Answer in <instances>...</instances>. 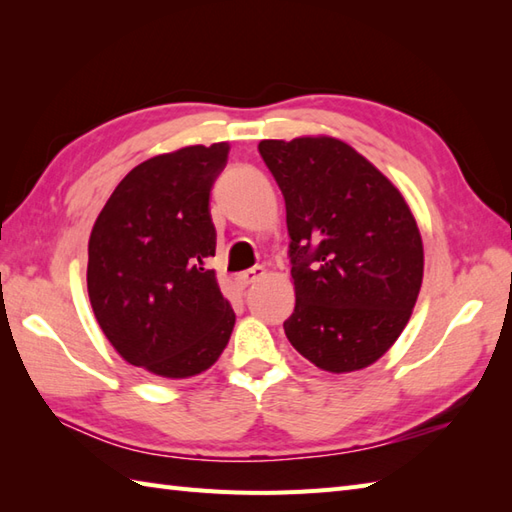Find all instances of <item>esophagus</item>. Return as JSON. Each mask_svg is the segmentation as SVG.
Here are the masks:
<instances>
[{"label": "esophagus", "instance_id": "obj_1", "mask_svg": "<svg viewBox=\"0 0 512 512\" xmlns=\"http://www.w3.org/2000/svg\"><path fill=\"white\" fill-rule=\"evenodd\" d=\"M264 275H266V268L264 266H255V268H250V270H244V273L237 277V284L242 286V288H246V286L255 284V281L262 279Z\"/></svg>", "mask_w": 512, "mask_h": 512}]
</instances>
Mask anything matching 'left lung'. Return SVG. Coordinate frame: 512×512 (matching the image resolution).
I'll return each mask as SVG.
<instances>
[{
  "mask_svg": "<svg viewBox=\"0 0 512 512\" xmlns=\"http://www.w3.org/2000/svg\"><path fill=\"white\" fill-rule=\"evenodd\" d=\"M286 200L295 312L292 347L332 374L376 363L411 317L422 237L400 191L330 136L259 143Z\"/></svg>",
  "mask_w": 512,
  "mask_h": 512,
  "instance_id": "left-lung-1",
  "label": "left lung"
}]
</instances>
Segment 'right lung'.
I'll return each mask as SVG.
<instances>
[{
    "mask_svg": "<svg viewBox=\"0 0 512 512\" xmlns=\"http://www.w3.org/2000/svg\"><path fill=\"white\" fill-rule=\"evenodd\" d=\"M228 143L140 162L103 206L88 244V295L107 341L129 365L162 378L209 369L235 312L217 286L209 198Z\"/></svg>",
    "mask_w": 512,
    "mask_h": 512,
    "instance_id": "right-lung-1",
    "label": "right lung"
}]
</instances>
